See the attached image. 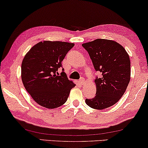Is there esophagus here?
I'll return each mask as SVG.
<instances>
[{"label": "esophagus", "mask_w": 148, "mask_h": 148, "mask_svg": "<svg viewBox=\"0 0 148 148\" xmlns=\"http://www.w3.org/2000/svg\"><path fill=\"white\" fill-rule=\"evenodd\" d=\"M79 84H81V85H84V83H85V80H84V78H81L79 79Z\"/></svg>", "instance_id": "34e87169"}]
</instances>
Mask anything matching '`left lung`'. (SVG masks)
Returning a JSON list of instances; mask_svg holds the SVG:
<instances>
[{"instance_id": "obj_1", "label": "left lung", "mask_w": 148, "mask_h": 148, "mask_svg": "<svg viewBox=\"0 0 148 148\" xmlns=\"http://www.w3.org/2000/svg\"><path fill=\"white\" fill-rule=\"evenodd\" d=\"M97 71L96 96L86 99L91 108L104 109L118 102L125 92L130 79V61L123 46L112 40L98 39L83 43Z\"/></svg>"}]
</instances>
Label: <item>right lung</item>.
<instances>
[{
  "label": "right lung",
  "mask_w": 148,
  "mask_h": 148,
  "mask_svg": "<svg viewBox=\"0 0 148 148\" xmlns=\"http://www.w3.org/2000/svg\"><path fill=\"white\" fill-rule=\"evenodd\" d=\"M74 45L43 41L34 45L25 55L21 68L22 83L41 106L48 109L62 106L67 101L71 90L75 86L64 71L60 76L56 75L65 56Z\"/></svg>",
  "instance_id": "obj_1"
}]
</instances>
